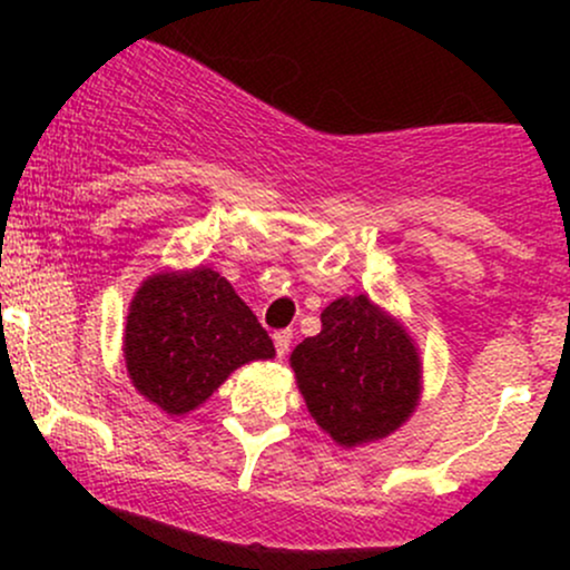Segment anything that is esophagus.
<instances>
[{
    "mask_svg": "<svg viewBox=\"0 0 570 570\" xmlns=\"http://www.w3.org/2000/svg\"><path fill=\"white\" fill-rule=\"evenodd\" d=\"M273 343H276V353H278V358H284L286 353H289L292 332H289V330H284V332H276V335H273Z\"/></svg>",
    "mask_w": 570,
    "mask_h": 570,
    "instance_id": "esophagus-1",
    "label": "esophagus"
}]
</instances>
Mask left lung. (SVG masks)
<instances>
[{
	"label": "left lung",
	"mask_w": 570,
	"mask_h": 570,
	"mask_svg": "<svg viewBox=\"0 0 570 570\" xmlns=\"http://www.w3.org/2000/svg\"><path fill=\"white\" fill-rule=\"evenodd\" d=\"M289 364L311 417L345 450L391 436L421 402V351L367 294L326 305L322 332L305 337Z\"/></svg>",
	"instance_id": "8db88e82"
}]
</instances>
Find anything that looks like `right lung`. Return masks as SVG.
Returning <instances> with one entry per match:
<instances>
[{
	"label": "right lung",
	"instance_id": "right-lung-1",
	"mask_svg": "<svg viewBox=\"0 0 570 570\" xmlns=\"http://www.w3.org/2000/svg\"><path fill=\"white\" fill-rule=\"evenodd\" d=\"M122 356L130 383L168 415L198 410L230 372L276 356L244 299L212 267L160 271L128 305Z\"/></svg>",
	"mask_w": 570,
	"mask_h": 570
}]
</instances>
